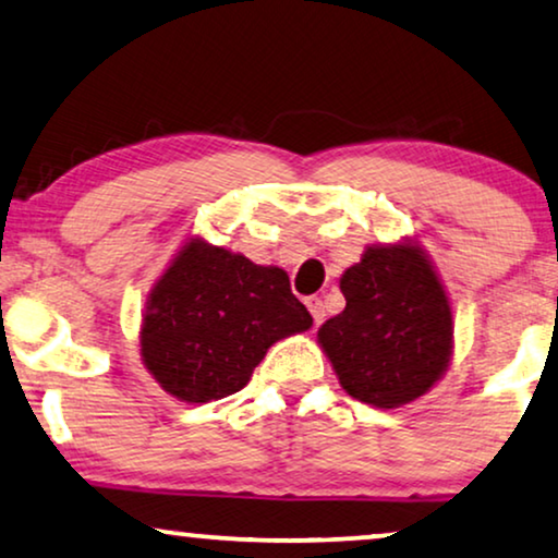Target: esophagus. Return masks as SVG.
<instances>
[{"mask_svg":"<svg viewBox=\"0 0 558 558\" xmlns=\"http://www.w3.org/2000/svg\"><path fill=\"white\" fill-rule=\"evenodd\" d=\"M307 310L312 312V319H315V325H319L325 319V304H323V300H319V296H307Z\"/></svg>","mask_w":558,"mask_h":558,"instance_id":"1","label":"esophagus"}]
</instances>
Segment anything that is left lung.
Masks as SVG:
<instances>
[{
  "label": "left lung",
  "mask_w": 558,
  "mask_h": 558,
  "mask_svg": "<svg viewBox=\"0 0 558 558\" xmlns=\"http://www.w3.org/2000/svg\"><path fill=\"white\" fill-rule=\"evenodd\" d=\"M345 310L317 342L348 396L399 409L429 393L449 368L454 317L437 266L416 239L371 243L340 277Z\"/></svg>",
  "instance_id": "1"
}]
</instances>
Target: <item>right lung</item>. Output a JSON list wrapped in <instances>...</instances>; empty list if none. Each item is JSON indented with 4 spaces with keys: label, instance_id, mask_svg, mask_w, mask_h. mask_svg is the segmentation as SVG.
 I'll list each match as a JSON object with an SVG mask.
<instances>
[{
    "label": "right lung",
    "instance_id": "right-lung-1",
    "mask_svg": "<svg viewBox=\"0 0 558 558\" xmlns=\"http://www.w3.org/2000/svg\"><path fill=\"white\" fill-rule=\"evenodd\" d=\"M310 327L284 269L190 235L149 289L140 355L172 399L208 403L241 391L274 342Z\"/></svg>",
    "mask_w": 558,
    "mask_h": 558
}]
</instances>
